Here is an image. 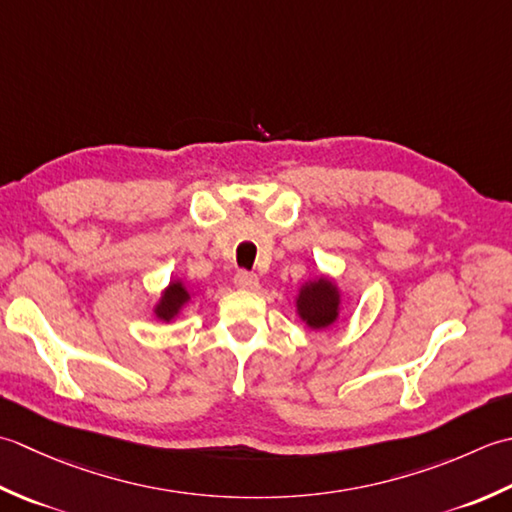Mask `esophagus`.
Segmentation results:
<instances>
[{
  "instance_id": "esophagus-1",
  "label": "esophagus",
  "mask_w": 512,
  "mask_h": 512,
  "mask_svg": "<svg viewBox=\"0 0 512 512\" xmlns=\"http://www.w3.org/2000/svg\"><path fill=\"white\" fill-rule=\"evenodd\" d=\"M234 283H236V287L252 291V289L258 287V276L249 274V271H238V274L234 276Z\"/></svg>"
}]
</instances>
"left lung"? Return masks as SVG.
I'll return each instance as SVG.
<instances>
[{
	"label": "left lung",
	"instance_id": "left-lung-1",
	"mask_svg": "<svg viewBox=\"0 0 512 512\" xmlns=\"http://www.w3.org/2000/svg\"><path fill=\"white\" fill-rule=\"evenodd\" d=\"M296 311L309 329H327L340 316V291L331 278L320 276L300 287Z\"/></svg>",
	"mask_w": 512,
	"mask_h": 512
}]
</instances>
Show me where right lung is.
<instances>
[{
  "instance_id": "add662e5",
  "label": "right lung",
  "mask_w": 512,
  "mask_h": 512,
  "mask_svg": "<svg viewBox=\"0 0 512 512\" xmlns=\"http://www.w3.org/2000/svg\"><path fill=\"white\" fill-rule=\"evenodd\" d=\"M190 298H192V294H190V289L183 285V280H172L168 289L163 291L161 300L156 302L154 316L163 322H170L181 314V309L187 305V302H190Z\"/></svg>"
}]
</instances>
